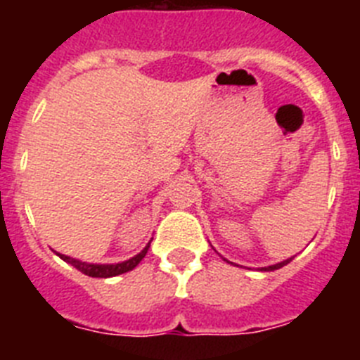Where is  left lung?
<instances>
[{"label":"left lung","instance_id":"obj_1","mask_svg":"<svg viewBox=\"0 0 360 360\" xmlns=\"http://www.w3.org/2000/svg\"><path fill=\"white\" fill-rule=\"evenodd\" d=\"M290 262H292V257H290V259H287V262H281V263H278V265H272V266H265V269H262V270H278V269H281V266H285L287 263H290Z\"/></svg>","mask_w":360,"mask_h":360}]
</instances>
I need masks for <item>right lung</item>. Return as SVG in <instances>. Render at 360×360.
<instances>
[{
	"label": "right lung",
	"mask_w": 360,
	"mask_h": 360,
	"mask_svg": "<svg viewBox=\"0 0 360 360\" xmlns=\"http://www.w3.org/2000/svg\"><path fill=\"white\" fill-rule=\"evenodd\" d=\"M148 249H149V243L141 254H136L135 257H131V259H128V262L115 263V265H94V263H84V262H79V259H73V257L65 256V254H59V257L65 259V262H68L70 265H73L77 270H81L82 274L90 276V278H113V276L124 274V272H129V270L135 269V266L144 259V256L148 254Z\"/></svg>",
	"instance_id": "right-lung-1"
}]
</instances>
